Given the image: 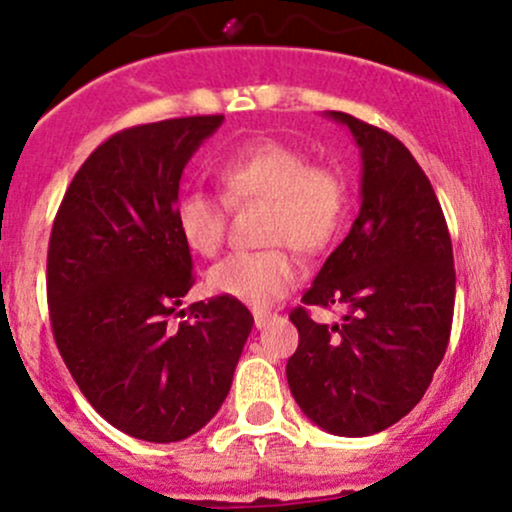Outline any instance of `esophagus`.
I'll use <instances>...</instances> for the list:
<instances>
[{"mask_svg": "<svg viewBox=\"0 0 512 512\" xmlns=\"http://www.w3.org/2000/svg\"><path fill=\"white\" fill-rule=\"evenodd\" d=\"M273 319H275V314H271V312H254V324H256V329H266V326L271 324Z\"/></svg>", "mask_w": 512, "mask_h": 512, "instance_id": "obj_1", "label": "esophagus"}]
</instances>
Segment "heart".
Wrapping results in <instances>:
<instances>
[{
  "mask_svg": "<svg viewBox=\"0 0 512 512\" xmlns=\"http://www.w3.org/2000/svg\"><path fill=\"white\" fill-rule=\"evenodd\" d=\"M222 198L188 191L176 203V227L188 249L215 256L227 237V205L244 208L266 200L263 239L278 244L266 251L232 254L210 268L208 285L217 295L263 309L285 295L300 278L297 258L319 254L341 232L348 212V186L341 171L309 164L302 149L283 140H246L215 164Z\"/></svg>",
  "mask_w": 512,
  "mask_h": 512,
  "instance_id": "heart-1",
  "label": "heart"
}]
</instances>
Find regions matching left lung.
<instances>
[{
    "mask_svg": "<svg viewBox=\"0 0 512 512\" xmlns=\"http://www.w3.org/2000/svg\"><path fill=\"white\" fill-rule=\"evenodd\" d=\"M326 116L360 147V212L302 304L346 312L329 326L292 309L300 346L285 372L309 421L365 438L401 421L433 382L450 341L455 261L438 195L409 149L348 113Z\"/></svg>",
    "mask_w": 512,
    "mask_h": 512,
    "instance_id": "left-lung-1",
    "label": "left lung"
}]
</instances>
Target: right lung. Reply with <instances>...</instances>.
Masks as SVG:
<instances>
[{
	"mask_svg": "<svg viewBox=\"0 0 512 512\" xmlns=\"http://www.w3.org/2000/svg\"><path fill=\"white\" fill-rule=\"evenodd\" d=\"M225 116L135 125L89 154L48 246V307L91 406L137 440L179 442L220 411L254 317L217 295L176 312L193 258L176 227L179 183Z\"/></svg>",
	"mask_w": 512,
	"mask_h": 512,
	"instance_id": "right-lung-1",
	"label": "right lung"
}]
</instances>
